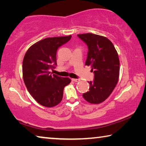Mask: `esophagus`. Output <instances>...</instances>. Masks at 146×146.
Returning a JSON list of instances; mask_svg holds the SVG:
<instances>
[{
    "label": "esophagus",
    "instance_id": "esophagus-1",
    "mask_svg": "<svg viewBox=\"0 0 146 146\" xmlns=\"http://www.w3.org/2000/svg\"><path fill=\"white\" fill-rule=\"evenodd\" d=\"M71 80L73 81V82H79V81H80L79 79H76V78H71Z\"/></svg>",
    "mask_w": 146,
    "mask_h": 146
}]
</instances>
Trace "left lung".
<instances>
[{"mask_svg":"<svg viewBox=\"0 0 146 146\" xmlns=\"http://www.w3.org/2000/svg\"><path fill=\"white\" fill-rule=\"evenodd\" d=\"M88 46L86 66L94 73L90 91L82 96L89 103L98 104L109 97L117 86L120 73V61L113 43L105 36L93 33L78 35Z\"/></svg>","mask_w":146,"mask_h":146,"instance_id":"1","label":"left lung"}]
</instances>
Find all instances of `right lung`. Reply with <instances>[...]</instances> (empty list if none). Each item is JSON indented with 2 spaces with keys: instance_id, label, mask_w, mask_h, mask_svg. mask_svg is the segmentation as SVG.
<instances>
[{
  "instance_id": "right-lung-1",
  "label": "right lung",
  "mask_w": 146,
  "mask_h": 146,
  "mask_svg": "<svg viewBox=\"0 0 146 146\" xmlns=\"http://www.w3.org/2000/svg\"><path fill=\"white\" fill-rule=\"evenodd\" d=\"M71 38V35L44 38L33 44L24 55V84L34 99L44 107L58 105L62 100L64 87L71 82L68 77L63 78L49 72L56 66L58 48Z\"/></svg>"
}]
</instances>
